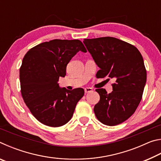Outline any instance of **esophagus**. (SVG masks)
<instances>
[{"label":"esophagus","instance_id":"34e87169","mask_svg":"<svg viewBox=\"0 0 161 161\" xmlns=\"http://www.w3.org/2000/svg\"><path fill=\"white\" fill-rule=\"evenodd\" d=\"M93 91V89L91 87H86L85 89H84V92H86V93H88V92H91Z\"/></svg>","mask_w":161,"mask_h":161}]
</instances>
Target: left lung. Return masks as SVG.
<instances>
[{
    "mask_svg": "<svg viewBox=\"0 0 161 161\" xmlns=\"http://www.w3.org/2000/svg\"><path fill=\"white\" fill-rule=\"evenodd\" d=\"M84 44L100 69L98 78L116 80L113 91L97 89L100 100L94 106L97 119L107 126L123 123L135 112L146 83V70L134 46L112 37L84 39Z\"/></svg>",
    "mask_w": 161,
    "mask_h": 161,
    "instance_id": "obj_1",
    "label": "left lung"
}]
</instances>
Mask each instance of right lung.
Returning <instances> with one entry per match:
<instances>
[{"label":"right lung","mask_w":161,"mask_h":161,"mask_svg":"<svg viewBox=\"0 0 161 161\" xmlns=\"http://www.w3.org/2000/svg\"><path fill=\"white\" fill-rule=\"evenodd\" d=\"M79 51L86 53L79 40H53L31 49L20 69L21 94L27 107L40 123L52 127L72 119L83 89L68 90L59 85L66 75L67 65Z\"/></svg>","instance_id":"1"}]
</instances>
